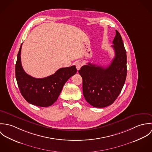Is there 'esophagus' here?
<instances>
[{
    "label": "esophagus",
    "instance_id": "34e87169",
    "mask_svg": "<svg viewBox=\"0 0 152 152\" xmlns=\"http://www.w3.org/2000/svg\"><path fill=\"white\" fill-rule=\"evenodd\" d=\"M75 66L77 70H79L81 68V67L83 66V63L81 61H77L75 63Z\"/></svg>",
    "mask_w": 152,
    "mask_h": 152
}]
</instances>
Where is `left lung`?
<instances>
[{
  "label": "left lung",
  "mask_w": 152,
  "mask_h": 152,
  "mask_svg": "<svg viewBox=\"0 0 152 152\" xmlns=\"http://www.w3.org/2000/svg\"><path fill=\"white\" fill-rule=\"evenodd\" d=\"M115 56L107 67L88 63L78 71L83 78V91L87 102L96 108L112 104L121 93L127 74V57L122 37L116 30L113 40Z\"/></svg>",
  "instance_id": "8db88e82"
}]
</instances>
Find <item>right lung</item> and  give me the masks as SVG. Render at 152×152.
Masks as SVG:
<instances>
[{"label":"right lung","instance_id":"right-lung-1","mask_svg":"<svg viewBox=\"0 0 152 152\" xmlns=\"http://www.w3.org/2000/svg\"><path fill=\"white\" fill-rule=\"evenodd\" d=\"M20 45L16 64V78L23 98L28 103L42 107L52 105L58 99L65 83L76 74L75 65L61 68L54 74L43 78H36L28 75L21 63Z\"/></svg>","mask_w":152,"mask_h":152}]
</instances>
